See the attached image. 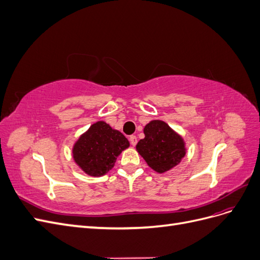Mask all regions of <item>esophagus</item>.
Masks as SVG:
<instances>
[{"label":"esophagus","mask_w":260,"mask_h":260,"mask_svg":"<svg viewBox=\"0 0 260 260\" xmlns=\"http://www.w3.org/2000/svg\"><path fill=\"white\" fill-rule=\"evenodd\" d=\"M129 140H130L131 145H132V146H136V144L138 143V138H137L136 136H131V137L129 138Z\"/></svg>","instance_id":"1"}]
</instances>
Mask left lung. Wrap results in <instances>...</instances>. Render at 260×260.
Instances as JSON below:
<instances>
[{"instance_id":"left-lung-1","label":"left lung","mask_w":260,"mask_h":260,"mask_svg":"<svg viewBox=\"0 0 260 260\" xmlns=\"http://www.w3.org/2000/svg\"><path fill=\"white\" fill-rule=\"evenodd\" d=\"M145 138L137 144V151L155 171L162 174L174 168L185 155L182 138L160 120H153L144 128Z\"/></svg>"}]
</instances>
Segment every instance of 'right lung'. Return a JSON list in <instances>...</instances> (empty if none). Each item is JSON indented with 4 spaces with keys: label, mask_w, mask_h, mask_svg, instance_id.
Instances as JSON below:
<instances>
[{
    "label": "right lung",
    "mask_w": 260,
    "mask_h": 260,
    "mask_svg": "<svg viewBox=\"0 0 260 260\" xmlns=\"http://www.w3.org/2000/svg\"><path fill=\"white\" fill-rule=\"evenodd\" d=\"M129 145L121 132L104 121H98L76 142L74 159L85 174L101 177L114 167L117 157Z\"/></svg>",
    "instance_id": "add662e5"
}]
</instances>
